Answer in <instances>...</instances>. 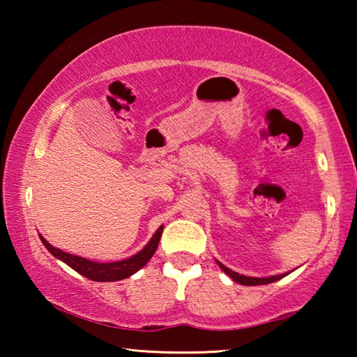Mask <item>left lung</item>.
<instances>
[{
    "label": "left lung",
    "mask_w": 357,
    "mask_h": 357,
    "mask_svg": "<svg viewBox=\"0 0 357 357\" xmlns=\"http://www.w3.org/2000/svg\"><path fill=\"white\" fill-rule=\"evenodd\" d=\"M217 264L220 266L223 273H225L228 277H231V279L236 282V283H241V285H245V287H253V285H266V283H273L275 280H280L282 277L288 275L289 273L287 274H280V275H271V277H249V275H243V274H238L234 273V271L228 269L227 266H223L220 261H217Z\"/></svg>",
    "instance_id": "obj_1"
}]
</instances>
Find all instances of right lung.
<instances>
[{"label":"right lung","instance_id":"right-lung-1","mask_svg":"<svg viewBox=\"0 0 357 357\" xmlns=\"http://www.w3.org/2000/svg\"><path fill=\"white\" fill-rule=\"evenodd\" d=\"M162 231H164V225L157 228L154 236L151 238L149 243L143 247V250L135 253L134 257L128 259H123V261H112V263H98L91 261V259L72 255V253H66L63 250L53 247L47 239H44L39 234L42 244L47 247V250L52 253L53 257L61 259L72 269L77 271L78 274H82L89 280L94 282H116L128 279L132 274H135L137 271H140L144 264H146L151 257L154 255L157 250V245H159V241L162 236Z\"/></svg>","mask_w":357,"mask_h":357}]
</instances>
